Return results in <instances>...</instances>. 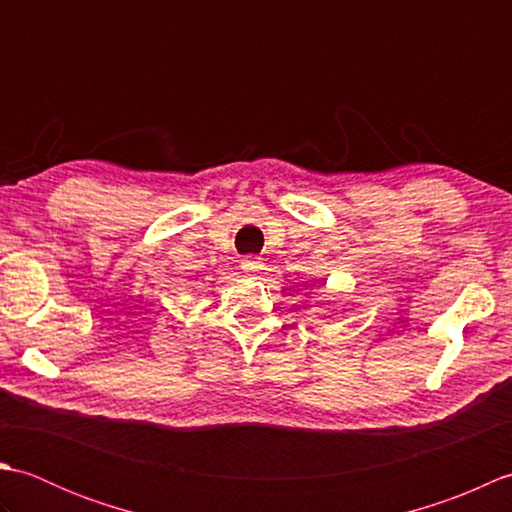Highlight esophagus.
Listing matches in <instances>:
<instances>
[{
  "label": "esophagus",
  "instance_id": "esophagus-1",
  "mask_svg": "<svg viewBox=\"0 0 512 512\" xmlns=\"http://www.w3.org/2000/svg\"><path fill=\"white\" fill-rule=\"evenodd\" d=\"M239 268H242L246 275L259 273V270H262V259H257V257H246V259H242V264H239Z\"/></svg>",
  "mask_w": 512,
  "mask_h": 512
}]
</instances>
